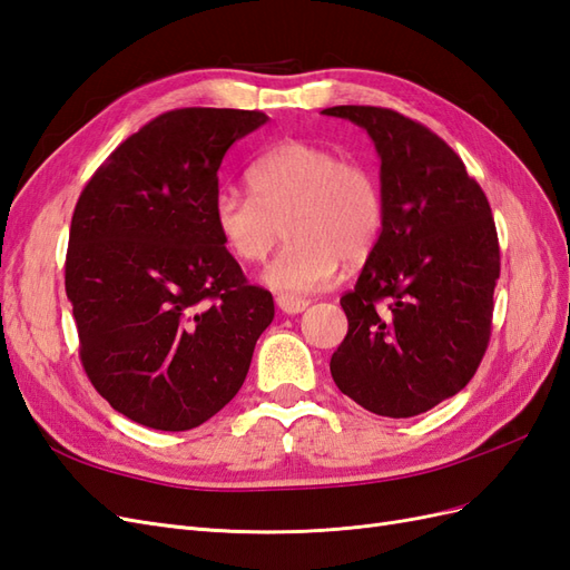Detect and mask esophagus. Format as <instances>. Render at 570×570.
Wrapping results in <instances>:
<instances>
[{
	"label": "esophagus",
	"instance_id": "esophagus-1",
	"mask_svg": "<svg viewBox=\"0 0 570 570\" xmlns=\"http://www.w3.org/2000/svg\"><path fill=\"white\" fill-rule=\"evenodd\" d=\"M275 304H278V308L283 314H302L304 308L308 306V299H302V297H287V295H281L278 299H275Z\"/></svg>",
	"mask_w": 570,
	"mask_h": 570
}]
</instances>
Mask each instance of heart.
<instances>
[{
    "label": "heart",
    "mask_w": 570,
    "mask_h": 570,
    "mask_svg": "<svg viewBox=\"0 0 570 570\" xmlns=\"http://www.w3.org/2000/svg\"><path fill=\"white\" fill-rule=\"evenodd\" d=\"M252 195L223 187L214 197V228L239 264H262L281 243L287 247L264 271V283L287 297L331 283L340 258L364 262L383 235L385 199L366 166L337 151L292 140L249 168Z\"/></svg>",
    "instance_id": "heart-1"
}]
</instances>
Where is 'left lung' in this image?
Instances as JSON below:
<instances>
[{
  "label": "left lung",
  "instance_id": "left-lung-1",
  "mask_svg": "<svg viewBox=\"0 0 570 570\" xmlns=\"http://www.w3.org/2000/svg\"><path fill=\"white\" fill-rule=\"evenodd\" d=\"M381 157L383 235L340 304L350 327L331 358L356 404L409 419L469 385L492 333L499 239L490 202L442 137L400 111L331 107Z\"/></svg>",
  "mask_w": 570,
  "mask_h": 570
}]
</instances>
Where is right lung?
<instances>
[{"label": "right lung", "instance_id": "obj_1", "mask_svg": "<svg viewBox=\"0 0 570 570\" xmlns=\"http://www.w3.org/2000/svg\"><path fill=\"white\" fill-rule=\"evenodd\" d=\"M264 111L174 109L149 120L85 185L66 252L80 361L130 421L178 433L243 387L273 321L214 228L218 168Z\"/></svg>", "mask_w": 570, "mask_h": 570}]
</instances>
